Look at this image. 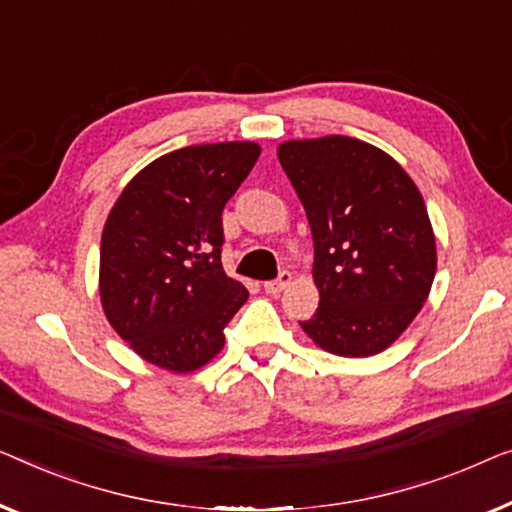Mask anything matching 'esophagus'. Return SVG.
Listing matches in <instances>:
<instances>
[{
    "instance_id": "obj_1",
    "label": "esophagus",
    "mask_w": 512,
    "mask_h": 512,
    "mask_svg": "<svg viewBox=\"0 0 512 512\" xmlns=\"http://www.w3.org/2000/svg\"><path fill=\"white\" fill-rule=\"evenodd\" d=\"M290 283H292V273L290 271H280V276L276 280H266L264 292L266 294H280Z\"/></svg>"
}]
</instances>
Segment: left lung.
<instances>
[{"mask_svg":"<svg viewBox=\"0 0 512 512\" xmlns=\"http://www.w3.org/2000/svg\"><path fill=\"white\" fill-rule=\"evenodd\" d=\"M278 160L315 246L320 306L301 329L331 355H378L434 283L436 239L420 190L397 160L352 136L285 141Z\"/></svg>","mask_w":512,"mask_h":512,"instance_id":"obj_1","label":"left lung"}]
</instances>
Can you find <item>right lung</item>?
Segmentation results:
<instances>
[{
    "label": "right lung",
    "mask_w": 512,
    "mask_h": 512,
    "mask_svg": "<svg viewBox=\"0 0 512 512\" xmlns=\"http://www.w3.org/2000/svg\"><path fill=\"white\" fill-rule=\"evenodd\" d=\"M259 157L253 141L187 146L141 169L111 208L99 250L106 320L136 355L190 373L225 345L248 290L222 269V208Z\"/></svg>",
    "instance_id": "obj_1"
}]
</instances>
